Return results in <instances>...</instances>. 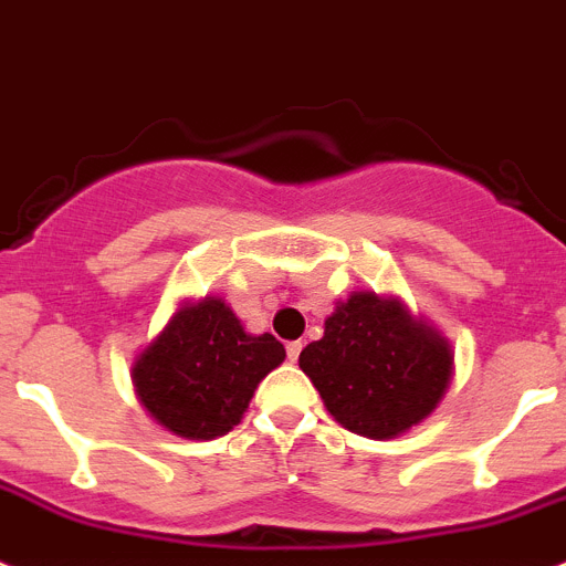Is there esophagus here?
Instances as JSON below:
<instances>
[{"mask_svg":"<svg viewBox=\"0 0 566 566\" xmlns=\"http://www.w3.org/2000/svg\"><path fill=\"white\" fill-rule=\"evenodd\" d=\"M302 340H287V358L290 360H298V355H302Z\"/></svg>","mask_w":566,"mask_h":566,"instance_id":"obj_1","label":"esophagus"}]
</instances>
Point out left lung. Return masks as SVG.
<instances>
[{
  "instance_id": "1",
  "label": "left lung",
  "mask_w": 566,
  "mask_h": 566,
  "mask_svg": "<svg viewBox=\"0 0 566 566\" xmlns=\"http://www.w3.org/2000/svg\"><path fill=\"white\" fill-rule=\"evenodd\" d=\"M298 366L335 422L353 434L391 440L442 403L454 378V349L400 295L355 290L335 302L324 335L304 346Z\"/></svg>"
}]
</instances>
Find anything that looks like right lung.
I'll return each mask as SVG.
<instances>
[{"label":"right lung","mask_w":566,"mask_h":566,"mask_svg":"<svg viewBox=\"0 0 566 566\" xmlns=\"http://www.w3.org/2000/svg\"><path fill=\"white\" fill-rule=\"evenodd\" d=\"M284 360L271 333L242 327L226 298H186L135 355L132 386L146 415L182 440H217L242 420L256 386Z\"/></svg>","instance_id":"obj_1"}]
</instances>
